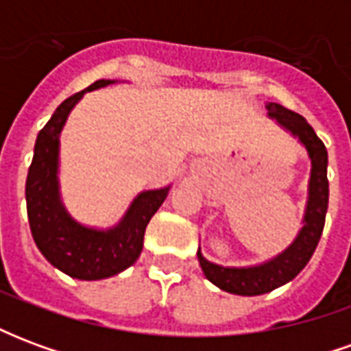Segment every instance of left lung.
<instances>
[{
	"label": "left lung",
	"instance_id": "8db88e82",
	"mask_svg": "<svg viewBox=\"0 0 351 351\" xmlns=\"http://www.w3.org/2000/svg\"><path fill=\"white\" fill-rule=\"evenodd\" d=\"M271 118H276V122L287 130L291 135L301 141L308 158L312 161L308 182V203L304 213V226L299 231V235L293 244L282 252L278 258L271 259L263 265L256 267H220L203 258V254L197 252V259L205 276L214 286H218L223 291L235 295H263L269 293L276 287L284 286L286 282L293 280L299 272L306 267L316 250L319 237L325 226V214H327V203H329V180H327V148L317 137L316 131L301 114H297L289 108L282 107L278 103H267L265 105Z\"/></svg>",
	"mask_w": 351,
	"mask_h": 351
}]
</instances>
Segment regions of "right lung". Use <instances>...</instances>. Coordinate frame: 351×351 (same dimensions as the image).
Masks as SVG:
<instances>
[{"label":"right lung","instance_id":"1","mask_svg":"<svg viewBox=\"0 0 351 351\" xmlns=\"http://www.w3.org/2000/svg\"><path fill=\"white\" fill-rule=\"evenodd\" d=\"M112 82L95 80L92 86L67 97L54 110L37 135L34 160L27 171V220L35 244L56 269L79 280L108 278L135 263L143 252L146 226L169 193V188L143 191L131 203L122 221L107 231L80 226L62 205L58 191L60 131L84 93Z\"/></svg>","mask_w":351,"mask_h":351}]
</instances>
